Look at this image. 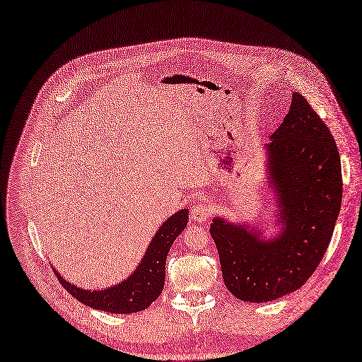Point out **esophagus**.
I'll use <instances>...</instances> for the list:
<instances>
[{"label":"esophagus","mask_w":362,"mask_h":362,"mask_svg":"<svg viewBox=\"0 0 362 362\" xmlns=\"http://www.w3.org/2000/svg\"><path fill=\"white\" fill-rule=\"evenodd\" d=\"M210 213H211V210H210V207L207 206L206 202H199V204H197L195 207H192V210H191V217L194 218V220H197V222H206V220L210 217Z\"/></svg>","instance_id":"obj_1"}]
</instances>
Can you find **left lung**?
Returning a JSON list of instances; mask_svg holds the SVG:
<instances>
[{
	"label": "left lung",
	"mask_w": 362,
	"mask_h": 362,
	"mask_svg": "<svg viewBox=\"0 0 362 362\" xmlns=\"http://www.w3.org/2000/svg\"><path fill=\"white\" fill-rule=\"evenodd\" d=\"M268 163L281 206L279 238L214 218L210 233L217 247L226 288L243 302H272L300 288L322 260L341 206L340 156L327 124L300 93L272 134Z\"/></svg>",
	"instance_id": "8db88e82"
}]
</instances>
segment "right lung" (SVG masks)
Segmentation results:
<instances>
[{
	"mask_svg": "<svg viewBox=\"0 0 362 362\" xmlns=\"http://www.w3.org/2000/svg\"><path fill=\"white\" fill-rule=\"evenodd\" d=\"M187 210H180L171 216L156 232L151 241L146 255L137 266L134 274L122 284L102 291H88L78 288L62 278L56 269L54 274L69 294L76 300L109 313H133L144 310L160 297L165 281V260L171 244L187 225Z\"/></svg>",
	"mask_w": 362,
	"mask_h": 362,
	"instance_id": "add662e5",
	"label": "right lung"
}]
</instances>
